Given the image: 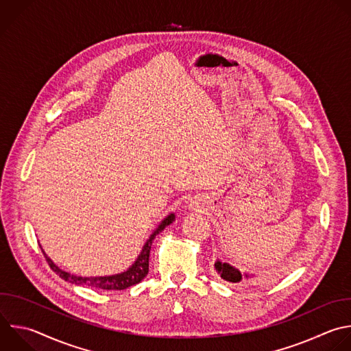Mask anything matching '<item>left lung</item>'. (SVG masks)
Returning a JSON list of instances; mask_svg holds the SVG:
<instances>
[{"instance_id": "left-lung-1", "label": "left lung", "mask_w": 351, "mask_h": 351, "mask_svg": "<svg viewBox=\"0 0 351 351\" xmlns=\"http://www.w3.org/2000/svg\"><path fill=\"white\" fill-rule=\"evenodd\" d=\"M215 267L220 274V277L228 282H241L243 280L250 277L248 274H243L239 269L230 266L228 263H221L219 261L215 263Z\"/></svg>"}]
</instances>
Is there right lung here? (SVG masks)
I'll return each instance as SVG.
<instances>
[{"mask_svg":"<svg viewBox=\"0 0 351 351\" xmlns=\"http://www.w3.org/2000/svg\"><path fill=\"white\" fill-rule=\"evenodd\" d=\"M175 220V215L171 213L169 216H167L161 224L158 226V228L153 232L150 236V239L147 240V243L145 244L141 255L138 256L136 262L124 273L121 274H115V276H107V277H81V276H73L67 271L60 270L43 251L49 267L64 281H69L71 284L75 285H84V287H90V288H97V289H104V291H123L127 289L132 285L139 284L149 273V256H150V250H152V244L156 239V236L158 232H161L168 224H171Z\"/></svg>","mask_w":351,"mask_h":351,"instance_id":"1","label":"right lung"}]
</instances>
